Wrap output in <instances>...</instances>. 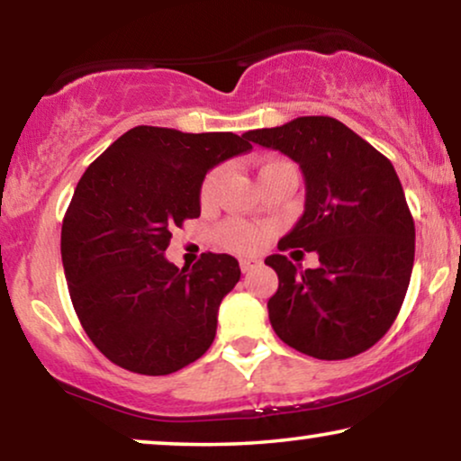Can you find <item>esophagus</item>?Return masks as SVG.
<instances>
[{
	"mask_svg": "<svg viewBox=\"0 0 461 461\" xmlns=\"http://www.w3.org/2000/svg\"><path fill=\"white\" fill-rule=\"evenodd\" d=\"M239 267H241L243 273H251V270L260 267V260H258V258H241V260H239Z\"/></svg>",
	"mask_w": 461,
	"mask_h": 461,
	"instance_id": "esophagus-1",
	"label": "esophagus"
}]
</instances>
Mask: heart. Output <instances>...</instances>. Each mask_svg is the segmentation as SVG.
Masks as SVG:
<instances>
[{
    "instance_id": "obj_1",
    "label": "heart",
    "mask_w": 461,
    "mask_h": 461,
    "mask_svg": "<svg viewBox=\"0 0 461 461\" xmlns=\"http://www.w3.org/2000/svg\"><path fill=\"white\" fill-rule=\"evenodd\" d=\"M276 166H283V161L276 159H262L258 163V176L268 172ZM224 180V167H216L212 169L210 174L205 176L203 185H201V203H212L216 199L218 188L222 185ZM216 239L218 243L222 245L224 249L230 251H251L260 245V232H258L254 226L241 222V220H226L216 229Z\"/></svg>"
}]
</instances>
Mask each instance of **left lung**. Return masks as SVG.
I'll return each mask as SVG.
<instances>
[{
  "instance_id": "left-lung-1",
  "label": "left lung",
  "mask_w": 461,
  "mask_h": 461,
  "mask_svg": "<svg viewBox=\"0 0 461 461\" xmlns=\"http://www.w3.org/2000/svg\"><path fill=\"white\" fill-rule=\"evenodd\" d=\"M281 150L304 174V213L279 249L317 251L319 267L300 270L268 256L279 289L268 300L276 336L323 361L357 357L394 323L415 256V226L393 163L333 117H298L248 131Z\"/></svg>"
}]
</instances>
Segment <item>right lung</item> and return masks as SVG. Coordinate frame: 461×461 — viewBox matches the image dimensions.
Wrapping results in <instances>:
<instances>
[{"label":"right lung","instance_id":"right-lung-1","mask_svg":"<svg viewBox=\"0 0 461 461\" xmlns=\"http://www.w3.org/2000/svg\"><path fill=\"white\" fill-rule=\"evenodd\" d=\"M248 140L138 125L81 176L62 220V267L81 327L111 363L167 375L212 346L239 262L207 251L180 270L163 254L176 226L199 218L205 174L248 153Z\"/></svg>","mask_w":461,"mask_h":461}]
</instances>
